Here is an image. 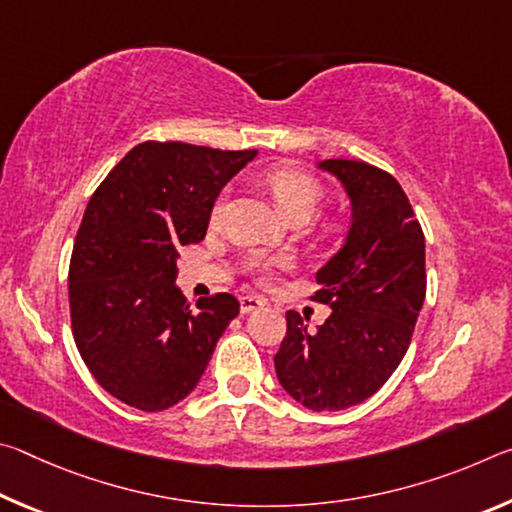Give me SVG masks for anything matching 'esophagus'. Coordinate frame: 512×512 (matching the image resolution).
<instances>
[{
	"instance_id": "34e87169",
	"label": "esophagus",
	"mask_w": 512,
	"mask_h": 512,
	"mask_svg": "<svg viewBox=\"0 0 512 512\" xmlns=\"http://www.w3.org/2000/svg\"><path fill=\"white\" fill-rule=\"evenodd\" d=\"M239 305H241V311H244V314H250V311H257V309L266 307V300L255 298V296H241Z\"/></svg>"
}]
</instances>
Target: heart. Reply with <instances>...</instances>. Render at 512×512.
Segmentation results:
<instances>
[{"mask_svg": "<svg viewBox=\"0 0 512 512\" xmlns=\"http://www.w3.org/2000/svg\"><path fill=\"white\" fill-rule=\"evenodd\" d=\"M264 183L268 189H271L277 207H280L287 219H296V216L311 219L325 198L323 185H320L311 173L296 167H275L271 171H266ZM223 210H225V194L219 196V201L214 203L212 219L219 221ZM273 264L275 259H268L262 255L248 257V268L255 273L271 271Z\"/></svg>", "mask_w": 512, "mask_h": 512, "instance_id": "obj_1", "label": "heart"}]
</instances>
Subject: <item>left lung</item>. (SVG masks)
<instances>
[{
  "instance_id": "8db88e82",
  "label": "left lung",
  "mask_w": 512,
  "mask_h": 512,
  "mask_svg": "<svg viewBox=\"0 0 512 512\" xmlns=\"http://www.w3.org/2000/svg\"><path fill=\"white\" fill-rule=\"evenodd\" d=\"M350 198V230L316 271L332 314L309 332L298 311L275 354L284 391L311 411H343L375 395L409 350L427 273L424 235L391 173L357 160H323Z\"/></svg>"
}]
</instances>
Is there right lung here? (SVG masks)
I'll return each mask as SVG.
<instances>
[{"mask_svg":"<svg viewBox=\"0 0 512 512\" xmlns=\"http://www.w3.org/2000/svg\"><path fill=\"white\" fill-rule=\"evenodd\" d=\"M257 151L144 142L124 155L85 207L69 262L74 341L103 391L164 411L194 391L225 327L230 293L189 307L178 250L203 241L221 189Z\"/></svg>","mask_w":512,"mask_h":512,"instance_id":"1","label":"right lung"}]
</instances>
